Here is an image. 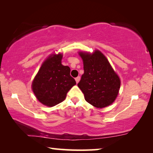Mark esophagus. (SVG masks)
I'll return each instance as SVG.
<instances>
[{"mask_svg":"<svg viewBox=\"0 0 153 153\" xmlns=\"http://www.w3.org/2000/svg\"><path fill=\"white\" fill-rule=\"evenodd\" d=\"M80 79H81L80 76H77V77H76V78H75V81H76V83H79V81H80Z\"/></svg>","mask_w":153,"mask_h":153,"instance_id":"esophagus-1","label":"esophagus"}]
</instances>
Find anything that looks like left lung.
Instances as JSON below:
<instances>
[{"label": "left lung", "instance_id": "left-lung-1", "mask_svg": "<svg viewBox=\"0 0 153 153\" xmlns=\"http://www.w3.org/2000/svg\"><path fill=\"white\" fill-rule=\"evenodd\" d=\"M84 73L78 86L85 101L97 108L109 106L115 101L120 86L119 76L99 50L90 54L79 52Z\"/></svg>", "mask_w": 153, "mask_h": 153}]
</instances>
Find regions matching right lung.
<instances>
[{
  "instance_id": "add662e5",
  "label": "right lung",
  "mask_w": 153,
  "mask_h": 153,
  "mask_svg": "<svg viewBox=\"0 0 153 153\" xmlns=\"http://www.w3.org/2000/svg\"><path fill=\"white\" fill-rule=\"evenodd\" d=\"M61 53L50 56L42 65L32 83L37 99L47 106H53L65 99L67 93L76 84L70 76V68L61 64Z\"/></svg>"
}]
</instances>
